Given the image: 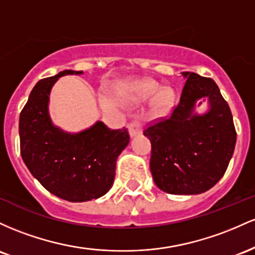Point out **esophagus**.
I'll return each instance as SVG.
<instances>
[{
    "label": "esophagus",
    "mask_w": 255,
    "mask_h": 255,
    "mask_svg": "<svg viewBox=\"0 0 255 255\" xmlns=\"http://www.w3.org/2000/svg\"><path fill=\"white\" fill-rule=\"evenodd\" d=\"M128 133H130V136L135 137L141 133L142 131L141 123H139L138 120H133V122H131L130 124L128 125Z\"/></svg>",
    "instance_id": "obj_1"
}]
</instances>
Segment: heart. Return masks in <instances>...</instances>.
Returning <instances> with one entry per match:
<instances>
[{
  "instance_id": "heart-1",
  "label": "heart",
  "mask_w": 255,
  "mask_h": 255,
  "mask_svg": "<svg viewBox=\"0 0 255 255\" xmlns=\"http://www.w3.org/2000/svg\"><path fill=\"white\" fill-rule=\"evenodd\" d=\"M161 89L162 88L159 83L144 81L139 83L135 94L131 96V101L138 105L154 99L150 108L151 116L156 119L164 118L172 111L174 101H176V95H174V91L170 88H166L164 90Z\"/></svg>"
}]
</instances>
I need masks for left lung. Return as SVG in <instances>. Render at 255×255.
<instances>
[{"label": "left lung", "mask_w": 255, "mask_h": 255, "mask_svg": "<svg viewBox=\"0 0 255 255\" xmlns=\"http://www.w3.org/2000/svg\"><path fill=\"white\" fill-rule=\"evenodd\" d=\"M187 79L179 104L168 119L150 125L143 135L151 143L150 172L159 189L174 195H197L224 176L236 144L233 114L211 78L182 72ZM208 98L204 115L193 112Z\"/></svg>", "instance_id": "1"}]
</instances>
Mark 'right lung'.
<instances>
[{
    "mask_svg": "<svg viewBox=\"0 0 255 255\" xmlns=\"http://www.w3.org/2000/svg\"><path fill=\"white\" fill-rule=\"evenodd\" d=\"M65 70L41 79L31 91L19 118L20 153L31 174L49 193L71 202L104 196L112 188L119 154L127 148V128L111 130L102 122L77 133L55 127L49 116V95Z\"/></svg>",
    "mask_w": 255,
    "mask_h": 255,
    "instance_id": "obj_1",
    "label": "right lung"
}]
</instances>
